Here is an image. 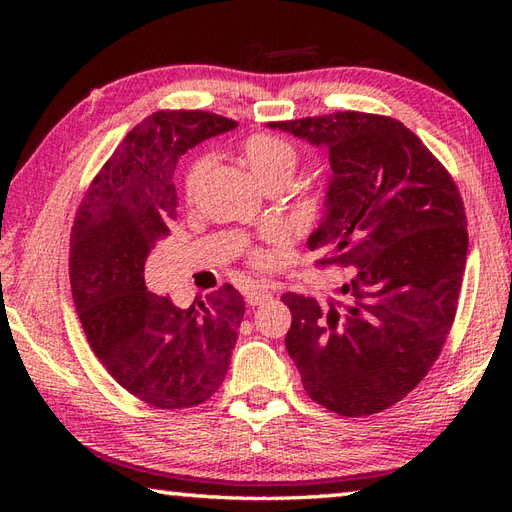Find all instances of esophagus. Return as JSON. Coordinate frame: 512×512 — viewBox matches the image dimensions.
<instances>
[{
  "label": "esophagus",
  "instance_id": "34e87169",
  "mask_svg": "<svg viewBox=\"0 0 512 512\" xmlns=\"http://www.w3.org/2000/svg\"><path fill=\"white\" fill-rule=\"evenodd\" d=\"M244 295H246V301L250 303V306H262V303L273 299V292H270L268 286H264V284H253L244 292Z\"/></svg>",
  "mask_w": 512,
  "mask_h": 512
}]
</instances>
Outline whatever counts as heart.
<instances>
[{
	"mask_svg": "<svg viewBox=\"0 0 512 512\" xmlns=\"http://www.w3.org/2000/svg\"><path fill=\"white\" fill-rule=\"evenodd\" d=\"M242 156L246 160L248 169L259 184H266L268 180L286 178L290 180L297 167V154L290 143L284 138L270 136V134H255L246 138L242 143ZM211 167L209 156H198L189 162L187 171H184V193L195 195L204 173Z\"/></svg>",
	"mask_w": 512,
	"mask_h": 512,
	"instance_id": "obj_1",
	"label": "heart"
}]
</instances>
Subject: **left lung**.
Wrapping results in <instances>:
<instances>
[{"instance_id": "left-lung-1", "label": "left lung", "mask_w": 512, "mask_h": 512, "mask_svg": "<svg viewBox=\"0 0 512 512\" xmlns=\"http://www.w3.org/2000/svg\"><path fill=\"white\" fill-rule=\"evenodd\" d=\"M268 127L330 154L308 248L352 270L328 306L281 297L292 312L286 350L321 407L378 413L420 383L451 330L469 250L458 187L394 118L336 112Z\"/></svg>"}]
</instances>
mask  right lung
<instances>
[{
    "instance_id": "1",
    "label": "right lung",
    "mask_w": 512,
    "mask_h": 512,
    "mask_svg": "<svg viewBox=\"0 0 512 512\" xmlns=\"http://www.w3.org/2000/svg\"><path fill=\"white\" fill-rule=\"evenodd\" d=\"M237 123L156 112L129 132L76 211L70 284L90 347L118 385L151 407L211 398L231 365L244 299L233 286L178 308L145 286V262L176 220L180 156Z\"/></svg>"
}]
</instances>
